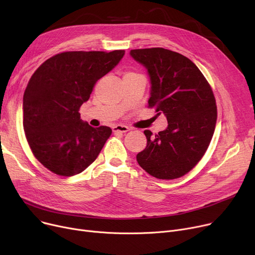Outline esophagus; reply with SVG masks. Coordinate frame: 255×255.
Returning <instances> with one entry per match:
<instances>
[{
	"instance_id": "obj_1",
	"label": "esophagus",
	"mask_w": 255,
	"mask_h": 255,
	"mask_svg": "<svg viewBox=\"0 0 255 255\" xmlns=\"http://www.w3.org/2000/svg\"><path fill=\"white\" fill-rule=\"evenodd\" d=\"M130 129H129V127H127V126H125V125H116V126H114L113 127V131L114 132H119V133H125V132H127V131H129Z\"/></svg>"
}]
</instances>
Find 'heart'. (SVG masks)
<instances>
[{"mask_svg":"<svg viewBox=\"0 0 255 255\" xmlns=\"http://www.w3.org/2000/svg\"><path fill=\"white\" fill-rule=\"evenodd\" d=\"M130 73H131V72H129V73H126V74H130Z\"/></svg>","mask_w":255,"mask_h":255,"instance_id":"1","label":"heart"}]
</instances>
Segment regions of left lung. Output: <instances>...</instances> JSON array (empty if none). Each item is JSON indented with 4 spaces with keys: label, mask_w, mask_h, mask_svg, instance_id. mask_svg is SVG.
Segmentation results:
<instances>
[{
    "label": "left lung",
    "mask_w": 255,
    "mask_h": 255,
    "mask_svg": "<svg viewBox=\"0 0 255 255\" xmlns=\"http://www.w3.org/2000/svg\"><path fill=\"white\" fill-rule=\"evenodd\" d=\"M151 80L149 107L163 114L168 126L153 136L144 130L145 149L136 160L149 175L162 180L181 178L205 155L214 134L217 106L211 86L196 65L162 47L132 49Z\"/></svg>",
    "instance_id": "8db88e82"
}]
</instances>
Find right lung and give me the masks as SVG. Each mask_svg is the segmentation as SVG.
Instances as JSON below:
<instances>
[{"instance_id": "1", "label": "right lung", "mask_w": 255, "mask_h": 255, "mask_svg": "<svg viewBox=\"0 0 255 255\" xmlns=\"http://www.w3.org/2000/svg\"><path fill=\"white\" fill-rule=\"evenodd\" d=\"M125 50L65 51L34 72L23 94V129L38 161L53 173L71 177L98 157L112 134L80 119L97 80L113 70Z\"/></svg>"}]
</instances>
